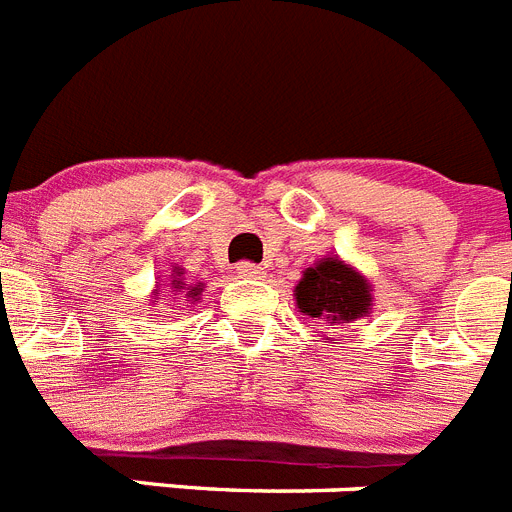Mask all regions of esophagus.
<instances>
[{
  "mask_svg": "<svg viewBox=\"0 0 512 512\" xmlns=\"http://www.w3.org/2000/svg\"><path fill=\"white\" fill-rule=\"evenodd\" d=\"M235 272L243 279H259L261 274H264V269H261L259 264H251V261H240V264L235 266Z\"/></svg>",
  "mask_w": 512,
  "mask_h": 512,
  "instance_id": "34e87169",
  "label": "esophagus"
}]
</instances>
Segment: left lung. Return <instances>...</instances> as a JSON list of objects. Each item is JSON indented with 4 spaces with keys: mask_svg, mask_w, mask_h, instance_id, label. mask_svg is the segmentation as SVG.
I'll return each mask as SVG.
<instances>
[{
    "mask_svg": "<svg viewBox=\"0 0 512 512\" xmlns=\"http://www.w3.org/2000/svg\"><path fill=\"white\" fill-rule=\"evenodd\" d=\"M295 300L305 316L331 323L360 318L373 303L368 282L339 259H323L308 269L295 287Z\"/></svg>",
    "mask_w": 512,
    "mask_h": 512,
    "instance_id": "obj_1",
    "label": "left lung"
}]
</instances>
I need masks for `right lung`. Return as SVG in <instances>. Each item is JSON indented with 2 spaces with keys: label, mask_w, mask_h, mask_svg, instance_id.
Masks as SVG:
<instances>
[{
  "label": "right lung",
  "mask_w": 512,
  "mask_h": 512,
  "mask_svg": "<svg viewBox=\"0 0 512 512\" xmlns=\"http://www.w3.org/2000/svg\"><path fill=\"white\" fill-rule=\"evenodd\" d=\"M173 290L176 292H186V287H183V282H181V272L176 274V277H173ZM191 298H194V295H199V287H194V290L189 292Z\"/></svg>",
  "instance_id": "right-lung-1"
}]
</instances>
